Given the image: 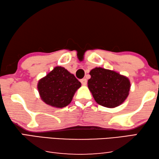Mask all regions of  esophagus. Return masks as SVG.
Instances as JSON below:
<instances>
[{
	"instance_id": "obj_1",
	"label": "esophagus",
	"mask_w": 159,
	"mask_h": 159,
	"mask_svg": "<svg viewBox=\"0 0 159 159\" xmlns=\"http://www.w3.org/2000/svg\"><path fill=\"white\" fill-rule=\"evenodd\" d=\"M80 83H82L83 85H85L86 84H87V79H83L80 80Z\"/></svg>"
}]
</instances>
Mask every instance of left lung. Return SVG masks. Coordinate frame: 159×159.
<instances>
[{
	"label": "left lung",
	"mask_w": 159,
	"mask_h": 159,
	"mask_svg": "<svg viewBox=\"0 0 159 159\" xmlns=\"http://www.w3.org/2000/svg\"><path fill=\"white\" fill-rule=\"evenodd\" d=\"M91 78L88 86L98 104L106 108H115L129 96L131 83L127 77L118 72L95 67L89 71Z\"/></svg>",
	"instance_id": "1"
}]
</instances>
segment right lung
Masks as SVG:
<instances>
[{
  "label": "right lung",
  "instance_id": "obj_1",
  "mask_svg": "<svg viewBox=\"0 0 159 159\" xmlns=\"http://www.w3.org/2000/svg\"><path fill=\"white\" fill-rule=\"evenodd\" d=\"M80 86L81 83L74 74L60 66L54 67L37 83L42 100L55 108H64L70 104Z\"/></svg>",
  "mask_w": 159,
  "mask_h": 159
}]
</instances>
